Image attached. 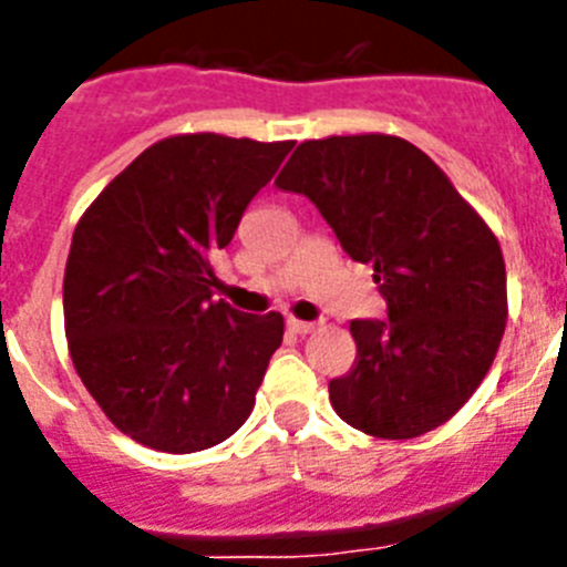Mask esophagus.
<instances>
[{"label":"esophagus","instance_id":"1","mask_svg":"<svg viewBox=\"0 0 567 567\" xmlns=\"http://www.w3.org/2000/svg\"><path fill=\"white\" fill-rule=\"evenodd\" d=\"M320 327H323V323H320V320H298V318H289V329H292L295 334L318 332Z\"/></svg>","mask_w":567,"mask_h":567}]
</instances>
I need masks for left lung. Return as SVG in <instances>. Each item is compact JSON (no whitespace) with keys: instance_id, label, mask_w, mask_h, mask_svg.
I'll use <instances>...</instances> for the list:
<instances>
[{"instance_id":"8db88e82","label":"left lung","mask_w":567,"mask_h":567,"mask_svg":"<svg viewBox=\"0 0 567 567\" xmlns=\"http://www.w3.org/2000/svg\"><path fill=\"white\" fill-rule=\"evenodd\" d=\"M275 187L307 195L349 258L372 264L385 320H352L358 358L329 383L340 420L380 440L432 432L477 392L508 318L497 235L443 169L385 133L298 144Z\"/></svg>"}]
</instances>
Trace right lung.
<instances>
[{
	"label": "right lung",
	"mask_w": 567,
	"mask_h": 567,
	"mask_svg": "<svg viewBox=\"0 0 567 567\" xmlns=\"http://www.w3.org/2000/svg\"><path fill=\"white\" fill-rule=\"evenodd\" d=\"M295 142L169 135L79 218L64 267V334L79 378L135 443L193 454L252 414L284 315L213 298V255Z\"/></svg>",
	"instance_id": "add662e5"
}]
</instances>
